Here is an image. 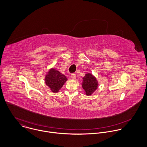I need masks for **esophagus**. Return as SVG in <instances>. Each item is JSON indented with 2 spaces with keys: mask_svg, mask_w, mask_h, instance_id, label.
<instances>
[{
  "mask_svg": "<svg viewBox=\"0 0 147 147\" xmlns=\"http://www.w3.org/2000/svg\"><path fill=\"white\" fill-rule=\"evenodd\" d=\"M76 74H72L71 75V78L72 79V80H75L76 79Z\"/></svg>",
  "mask_w": 147,
  "mask_h": 147,
  "instance_id": "obj_1",
  "label": "esophagus"
}]
</instances>
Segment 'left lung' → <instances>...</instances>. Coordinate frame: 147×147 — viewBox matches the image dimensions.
Returning <instances> with one entry per match:
<instances>
[{
    "instance_id": "8db88e82",
    "label": "left lung",
    "mask_w": 147,
    "mask_h": 147,
    "mask_svg": "<svg viewBox=\"0 0 147 147\" xmlns=\"http://www.w3.org/2000/svg\"><path fill=\"white\" fill-rule=\"evenodd\" d=\"M82 88L86 96L92 95L98 88V82L96 78L92 74L88 73L83 78Z\"/></svg>"
}]
</instances>
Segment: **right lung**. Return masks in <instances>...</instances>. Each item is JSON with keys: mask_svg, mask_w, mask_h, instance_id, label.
Masks as SVG:
<instances>
[{"mask_svg": "<svg viewBox=\"0 0 147 147\" xmlns=\"http://www.w3.org/2000/svg\"><path fill=\"white\" fill-rule=\"evenodd\" d=\"M68 79L54 68L49 69L45 77V84L53 93H58Z\"/></svg>", "mask_w": 147, "mask_h": 147, "instance_id": "right-lung-1", "label": "right lung"}]
</instances>
